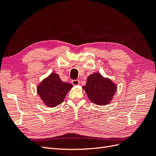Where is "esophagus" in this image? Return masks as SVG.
Masks as SVG:
<instances>
[{"label": "esophagus", "instance_id": "esophagus-1", "mask_svg": "<svg viewBox=\"0 0 156 156\" xmlns=\"http://www.w3.org/2000/svg\"><path fill=\"white\" fill-rule=\"evenodd\" d=\"M79 81L77 79H75V80H73V81H72V84H73V85H78V84H79Z\"/></svg>", "mask_w": 156, "mask_h": 156}]
</instances>
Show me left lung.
I'll return each instance as SVG.
<instances>
[{
	"instance_id": "1",
	"label": "left lung",
	"mask_w": 156,
	"mask_h": 156,
	"mask_svg": "<svg viewBox=\"0 0 156 156\" xmlns=\"http://www.w3.org/2000/svg\"><path fill=\"white\" fill-rule=\"evenodd\" d=\"M83 88L94 103L104 105L110 103L116 92V86L110 79L104 78L98 73L91 74Z\"/></svg>"
}]
</instances>
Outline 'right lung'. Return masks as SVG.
Listing matches in <instances>:
<instances>
[{"label":"right lung","instance_id":"obj_1","mask_svg":"<svg viewBox=\"0 0 156 156\" xmlns=\"http://www.w3.org/2000/svg\"><path fill=\"white\" fill-rule=\"evenodd\" d=\"M72 86V84L61 81L58 74L53 73L41 83L37 91L46 105L54 107L63 102Z\"/></svg>","mask_w":156,"mask_h":156}]
</instances>
